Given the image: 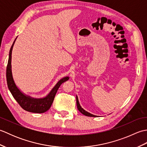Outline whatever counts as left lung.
I'll list each match as a JSON object with an SVG mask.
<instances>
[{
	"mask_svg": "<svg viewBox=\"0 0 147 147\" xmlns=\"http://www.w3.org/2000/svg\"><path fill=\"white\" fill-rule=\"evenodd\" d=\"M76 104H77V108H78V111L81 112V113H82L83 115H86V116H90V117H96V115H93L92 114L89 113V112L86 111L85 110H84V109L82 107H81L80 102L78 101V98L77 96H76Z\"/></svg>",
	"mask_w": 147,
	"mask_h": 147,
	"instance_id": "1",
	"label": "left lung"
}]
</instances>
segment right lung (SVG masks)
<instances>
[{
    "label": "right lung",
    "instance_id": "obj_1",
    "mask_svg": "<svg viewBox=\"0 0 147 147\" xmlns=\"http://www.w3.org/2000/svg\"><path fill=\"white\" fill-rule=\"evenodd\" d=\"M16 38L14 40L11 47L10 51H9L7 69H6V78H7L8 88L14 99L24 110L30 112H33V113H43V112L47 111L51 108L59 86L61 85L62 83L68 80L69 78L66 76L59 80L54 88L52 89L51 92L45 97L36 98L31 97L30 96L24 94L16 85L12 74V51Z\"/></svg>",
    "mask_w": 147,
    "mask_h": 147
}]
</instances>
